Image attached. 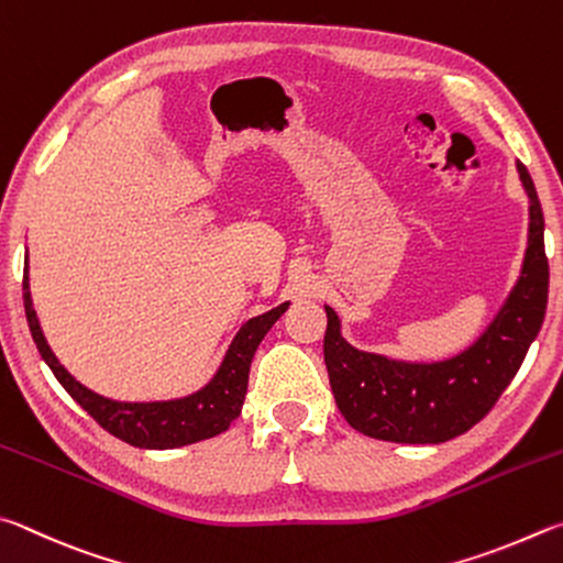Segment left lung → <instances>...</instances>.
<instances>
[{
	"mask_svg": "<svg viewBox=\"0 0 563 563\" xmlns=\"http://www.w3.org/2000/svg\"><path fill=\"white\" fill-rule=\"evenodd\" d=\"M529 195V244L517 287L475 346L442 363H402L363 353L341 339L327 307V361L333 398L351 428L368 438L435 445L467 432L495 408L517 376L547 313L549 260L544 214L529 170L517 163Z\"/></svg>",
	"mask_w": 563,
	"mask_h": 563,
	"instance_id": "left-lung-1",
	"label": "left lung"
}]
</instances>
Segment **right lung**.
<instances>
[{"mask_svg":"<svg viewBox=\"0 0 563 563\" xmlns=\"http://www.w3.org/2000/svg\"><path fill=\"white\" fill-rule=\"evenodd\" d=\"M287 307L289 303H282V307L246 321L232 341L230 351H227L217 376L202 390H197L195 396L170 402H115L84 388L56 361L44 339L42 327L36 321V311L32 307V297H29V284L24 276V311L29 331H32L36 349L46 361V366L54 371L56 380L62 383L68 396L103 430L111 432L118 440L128 442V445L147 450H170L190 445V442L220 435V432L232 426V420H236V416L242 412L254 351L266 336V331L274 327L276 319L287 311Z\"/></svg>","mask_w":563,"mask_h":563,"instance_id":"obj_1","label":"right lung"}]
</instances>
